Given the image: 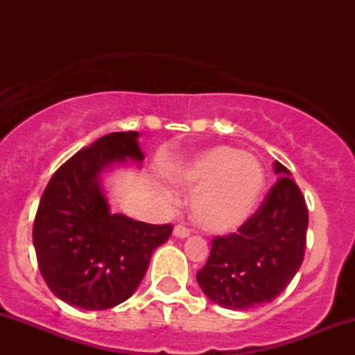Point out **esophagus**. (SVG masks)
<instances>
[{"instance_id": "1", "label": "esophagus", "mask_w": 355, "mask_h": 355, "mask_svg": "<svg viewBox=\"0 0 355 355\" xmlns=\"http://www.w3.org/2000/svg\"><path fill=\"white\" fill-rule=\"evenodd\" d=\"M173 235H175V237H178V239H187L190 235V229H189V227L183 225V223H178V225H175Z\"/></svg>"}]
</instances>
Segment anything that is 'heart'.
<instances>
[{"label":"heart","mask_w":355,"mask_h":355,"mask_svg":"<svg viewBox=\"0 0 355 355\" xmlns=\"http://www.w3.org/2000/svg\"><path fill=\"white\" fill-rule=\"evenodd\" d=\"M182 183L195 190L193 222L211 234H230L259 205L266 189V168L254 155L220 145L198 155L183 172Z\"/></svg>","instance_id":"b5f03b06"}]
</instances>
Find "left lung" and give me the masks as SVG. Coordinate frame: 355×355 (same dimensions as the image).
Returning <instances> with one entry per match:
<instances>
[{
    "instance_id": "1",
    "label": "left lung",
    "mask_w": 355,
    "mask_h": 355,
    "mask_svg": "<svg viewBox=\"0 0 355 355\" xmlns=\"http://www.w3.org/2000/svg\"><path fill=\"white\" fill-rule=\"evenodd\" d=\"M274 166L280 177L262 205L237 234L214 237L209 260L197 272L203 294L232 311L272 302L302 266L307 205L291 172L279 162Z\"/></svg>"
}]
</instances>
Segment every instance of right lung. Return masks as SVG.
Returning a JSON list of instances; mask_svg holds the SVG:
<instances>
[{
  "label": "right lung",
  "instance_id": "obj_1",
  "mask_svg": "<svg viewBox=\"0 0 355 355\" xmlns=\"http://www.w3.org/2000/svg\"><path fill=\"white\" fill-rule=\"evenodd\" d=\"M137 132H115L81 148L44 189L33 225L40 272L63 302L105 311L125 302L146 274L153 250L173 227L112 214L100 173L126 158L141 162Z\"/></svg>",
  "mask_w": 355,
  "mask_h": 355
}]
</instances>
